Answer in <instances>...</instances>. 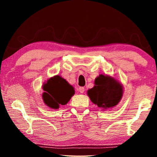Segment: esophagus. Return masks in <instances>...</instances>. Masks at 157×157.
Instances as JSON below:
<instances>
[{
    "label": "esophagus",
    "instance_id": "esophagus-1",
    "mask_svg": "<svg viewBox=\"0 0 157 157\" xmlns=\"http://www.w3.org/2000/svg\"><path fill=\"white\" fill-rule=\"evenodd\" d=\"M78 91L81 93V94H83V93L85 91V89L84 88V87H79V88L78 89Z\"/></svg>",
    "mask_w": 157,
    "mask_h": 157
}]
</instances>
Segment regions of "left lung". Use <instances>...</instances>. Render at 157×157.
<instances>
[{
	"mask_svg": "<svg viewBox=\"0 0 157 157\" xmlns=\"http://www.w3.org/2000/svg\"><path fill=\"white\" fill-rule=\"evenodd\" d=\"M88 95L98 107L112 108L118 105L123 96V86L109 76L100 75L95 79V86L89 89Z\"/></svg>",
	"mask_w": 157,
	"mask_h": 157,
	"instance_id": "obj_1",
	"label": "left lung"
}]
</instances>
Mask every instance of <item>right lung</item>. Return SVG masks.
I'll return each instance as SVG.
<instances>
[{
  "label": "right lung",
  "mask_w": 157,
  "mask_h": 157,
  "mask_svg": "<svg viewBox=\"0 0 157 157\" xmlns=\"http://www.w3.org/2000/svg\"><path fill=\"white\" fill-rule=\"evenodd\" d=\"M43 89L46 91L42 95L45 104L55 109L60 105L67 104L75 94L73 87L59 75L49 79L44 84Z\"/></svg>",
  "instance_id": "1"
}]
</instances>
